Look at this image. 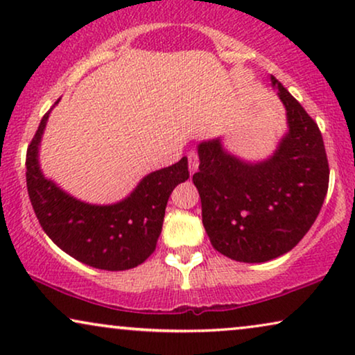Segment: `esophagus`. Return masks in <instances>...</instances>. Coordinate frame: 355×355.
I'll list each match as a JSON object with an SVG mask.
<instances>
[{
  "instance_id": "1",
  "label": "esophagus",
  "mask_w": 355,
  "mask_h": 355,
  "mask_svg": "<svg viewBox=\"0 0 355 355\" xmlns=\"http://www.w3.org/2000/svg\"><path fill=\"white\" fill-rule=\"evenodd\" d=\"M187 158H189V173H191L192 176V174L198 169V155L196 152H189Z\"/></svg>"
}]
</instances>
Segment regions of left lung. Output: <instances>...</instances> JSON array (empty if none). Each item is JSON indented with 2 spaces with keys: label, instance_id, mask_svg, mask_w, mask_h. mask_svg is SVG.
Masks as SVG:
<instances>
[{
  "label": "left lung",
  "instance_id": "1",
  "mask_svg": "<svg viewBox=\"0 0 355 355\" xmlns=\"http://www.w3.org/2000/svg\"><path fill=\"white\" fill-rule=\"evenodd\" d=\"M286 110L288 132L261 162L227 152L221 139L198 144L202 221L220 254L261 263L299 244L327 197L329 168L322 132L302 105L271 76Z\"/></svg>",
  "mask_w": 355,
  "mask_h": 355
}]
</instances>
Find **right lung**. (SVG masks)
<instances>
[{
  "label": "right lung",
  "instance_id": "obj_1",
  "mask_svg": "<svg viewBox=\"0 0 355 355\" xmlns=\"http://www.w3.org/2000/svg\"><path fill=\"white\" fill-rule=\"evenodd\" d=\"M51 110L40 121L26 162L28 197L43 231L62 252L94 268L123 271L144 263L157 247L173 189L189 179L187 158L147 174L123 200L111 205L82 202L45 178L40 168V142Z\"/></svg>",
  "mask_w": 355,
  "mask_h": 355
}]
</instances>
